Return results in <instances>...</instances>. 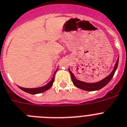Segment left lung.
<instances>
[{
  "mask_svg": "<svg viewBox=\"0 0 127 127\" xmlns=\"http://www.w3.org/2000/svg\"><path fill=\"white\" fill-rule=\"evenodd\" d=\"M118 63H119V57L118 58L115 64L114 67L112 71L110 73L109 76H107L105 77V78L103 80H100L99 82H95V83H88V82H85L83 81H80V80H78L75 78L74 74L69 70V71L71 74V79L73 82V84L75 87H78V88L80 89L84 90L86 91H98V90L102 89L103 87L107 85L108 83H109L111 79L113 78L114 73H115L116 71L117 68H118Z\"/></svg>",
  "mask_w": 127,
  "mask_h": 127,
  "instance_id": "1",
  "label": "left lung"
}]
</instances>
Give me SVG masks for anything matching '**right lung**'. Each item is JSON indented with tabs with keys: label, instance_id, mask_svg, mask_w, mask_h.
<instances>
[{
	"label": "right lung",
	"instance_id": "1",
	"mask_svg": "<svg viewBox=\"0 0 127 127\" xmlns=\"http://www.w3.org/2000/svg\"><path fill=\"white\" fill-rule=\"evenodd\" d=\"M58 69H56V71H55V74L53 75V78H52L50 82H49L47 84L44 85L42 87H36V88H24V87H22L18 86L19 88L21 90H22L23 91L26 92V93H28L29 94H31V95H36V94H39V93H44V92L46 91L47 90H49L52 87L53 84V82H54V80H55V76L56 74V71H57Z\"/></svg>",
	"mask_w": 127,
	"mask_h": 127
}]
</instances>
